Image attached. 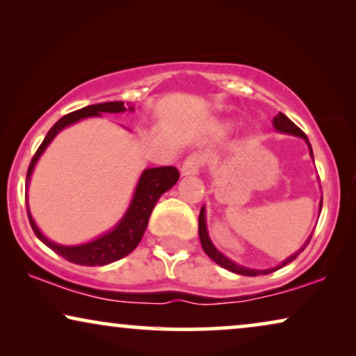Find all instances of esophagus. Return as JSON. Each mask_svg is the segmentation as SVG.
<instances>
[{
    "mask_svg": "<svg viewBox=\"0 0 356 356\" xmlns=\"http://www.w3.org/2000/svg\"><path fill=\"white\" fill-rule=\"evenodd\" d=\"M204 162H206V159H204L202 154H199V152L189 154L188 157L184 159V162L181 165V173L183 175H196V173H199V170L202 168Z\"/></svg>",
    "mask_w": 356,
    "mask_h": 356,
    "instance_id": "34e87169",
    "label": "esophagus"
}]
</instances>
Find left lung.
<instances>
[{
  "mask_svg": "<svg viewBox=\"0 0 356 356\" xmlns=\"http://www.w3.org/2000/svg\"><path fill=\"white\" fill-rule=\"evenodd\" d=\"M274 126H275V129L277 131H280V133H286V134H295V136H300V138H303L306 143H308V138H306V134L303 133V131H301L298 126H296L293 121H291L290 118H286V116L284 115V113H279L274 118ZM308 145H309V143H308ZM309 150H311V145H309ZM311 155H313V150H311ZM321 207H323V202H321ZM199 238H201V245H202V250L206 251V254L211 257L212 261H216L218 266H222L223 269H227V270H232V272H235V274H241V275H250V277H254V275H259V274H262V275H266V274H270V272H274V270H277V269H280V267H284V266H286L289 264V262H291L293 259H296V256L300 254L301 251L305 250L306 248V245H308L309 243V240L306 241V245L301 248V250L298 251V252H295L293 256H290L289 259H286L285 262H282L280 266H277V267H274V269H266V270H252V269H246V267H241V266H238V264H235V262H232L230 259H227L225 256L222 254V252H218L217 250H216V246L212 245V241H211V238H209V235H207V228H206V212H204V207L201 209V212H199Z\"/></svg>",
  "mask_w": 356,
  "mask_h": 356,
  "instance_id": "obj_1",
  "label": "left lung"
}]
</instances>
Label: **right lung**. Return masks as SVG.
<instances>
[{
  "mask_svg": "<svg viewBox=\"0 0 356 356\" xmlns=\"http://www.w3.org/2000/svg\"><path fill=\"white\" fill-rule=\"evenodd\" d=\"M124 110L126 108L123 102H106V104L84 106V108L72 111V113H67L63 116L61 120H58L56 123L51 126V129L48 131V134L45 136V139H43L40 147L37 149L35 155H33L31 160V165H29L27 170V183L38 157H40L43 150L47 149V145L51 143V139L55 138L63 128H66L67 124L76 123L77 120L86 118V116H99L100 113H120V111ZM178 178L179 172L175 167H159L145 170L143 177L139 179L138 188H136L133 202H131L128 212H126L123 220L118 223V227H116L115 230H111L110 233H106V235L100 236L99 240L86 243V245L60 246L56 245V243L47 240L37 228L35 222H33L31 212H29L27 209L29 222H31L32 230L37 235L38 240L45 243V245L50 248V250L55 251L56 254L65 257L66 261L74 262V264L79 266L110 264V262L118 261L121 257L128 256L133 250H136V246L139 245L140 238L144 235L145 227H147L149 223V217L150 213H152L159 197L162 196L165 191H168V189L178 181Z\"/></svg>",
  "mask_w": 356,
  "mask_h": 356,
  "instance_id": "add662e5",
  "label": "right lung"
}]
</instances>
